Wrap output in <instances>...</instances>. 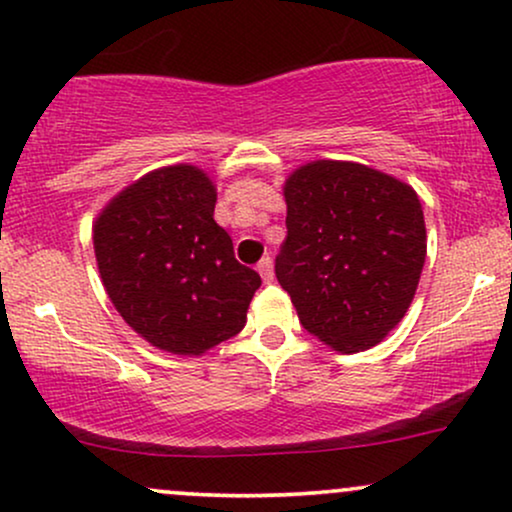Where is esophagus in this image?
I'll return each instance as SVG.
<instances>
[{
	"label": "esophagus",
	"mask_w": 512,
	"mask_h": 512,
	"mask_svg": "<svg viewBox=\"0 0 512 512\" xmlns=\"http://www.w3.org/2000/svg\"><path fill=\"white\" fill-rule=\"evenodd\" d=\"M257 272H260L264 283L274 281V260H272V257H269V255L262 257L260 264H257Z\"/></svg>",
	"instance_id": "esophagus-1"
}]
</instances>
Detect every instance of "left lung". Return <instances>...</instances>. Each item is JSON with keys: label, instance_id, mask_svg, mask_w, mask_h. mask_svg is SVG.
<instances>
[{"label": "left lung", "instance_id": "1", "mask_svg": "<svg viewBox=\"0 0 512 512\" xmlns=\"http://www.w3.org/2000/svg\"><path fill=\"white\" fill-rule=\"evenodd\" d=\"M276 279L300 324L338 353H360L405 317L427 257L420 197L355 162L319 159L288 176Z\"/></svg>", "mask_w": 512, "mask_h": 512}]
</instances>
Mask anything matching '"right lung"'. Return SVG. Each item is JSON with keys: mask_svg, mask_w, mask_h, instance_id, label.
I'll use <instances>...</instances> for the list:
<instances>
[{"mask_svg": "<svg viewBox=\"0 0 512 512\" xmlns=\"http://www.w3.org/2000/svg\"><path fill=\"white\" fill-rule=\"evenodd\" d=\"M217 188L190 164L131 183L92 229L109 300L135 334L174 355H202L236 336L260 274L233 255L214 221Z\"/></svg>", "mask_w": 512, "mask_h": 512, "instance_id": "obj_1", "label": "right lung"}]
</instances>
